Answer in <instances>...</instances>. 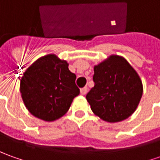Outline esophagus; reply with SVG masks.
I'll list each match as a JSON object with an SVG mask.
<instances>
[{"label": "esophagus", "instance_id": "esophagus-1", "mask_svg": "<svg viewBox=\"0 0 160 160\" xmlns=\"http://www.w3.org/2000/svg\"><path fill=\"white\" fill-rule=\"evenodd\" d=\"M87 93H88V88H83L80 89V94L82 95H85Z\"/></svg>", "mask_w": 160, "mask_h": 160}]
</instances>
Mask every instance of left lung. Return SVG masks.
<instances>
[{
    "instance_id": "obj_1",
    "label": "left lung",
    "mask_w": 160,
    "mask_h": 160,
    "mask_svg": "<svg viewBox=\"0 0 160 160\" xmlns=\"http://www.w3.org/2000/svg\"><path fill=\"white\" fill-rule=\"evenodd\" d=\"M94 87L86 98L101 119L117 122L130 117L143 94L139 76L122 57L112 55L94 68Z\"/></svg>"
}]
</instances>
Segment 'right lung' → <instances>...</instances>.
Instances as JSON below:
<instances>
[{"instance_id": "right-lung-1", "label": "right lung", "mask_w": 160, "mask_h": 160, "mask_svg": "<svg viewBox=\"0 0 160 160\" xmlns=\"http://www.w3.org/2000/svg\"><path fill=\"white\" fill-rule=\"evenodd\" d=\"M75 80L67 62L49 54L35 61L23 73L20 83L22 98L34 117L47 122L57 120L80 94Z\"/></svg>"}]
</instances>
